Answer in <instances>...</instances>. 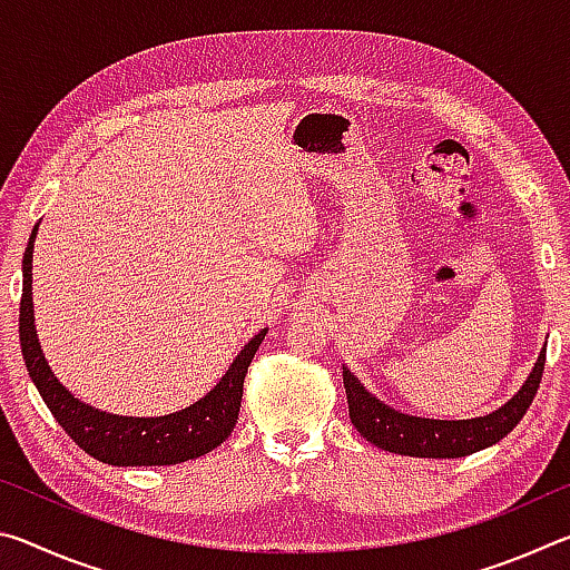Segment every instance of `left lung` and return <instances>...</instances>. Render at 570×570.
I'll return each instance as SVG.
<instances>
[{
  "mask_svg": "<svg viewBox=\"0 0 570 570\" xmlns=\"http://www.w3.org/2000/svg\"><path fill=\"white\" fill-rule=\"evenodd\" d=\"M546 364V346L538 354L533 372L523 387L510 397L503 407L472 420H430L412 417L397 412L390 404L374 397L362 387V382L344 366V390L350 402V420L366 442L394 455L410 458H465L503 440L515 424L523 420L530 402L540 387Z\"/></svg>",
  "mask_w": 570,
  "mask_h": 570,
  "instance_id": "1",
  "label": "left lung"
}]
</instances>
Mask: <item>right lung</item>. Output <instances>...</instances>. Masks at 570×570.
Here are the masks:
<instances>
[{
	"label": "right lung",
	"mask_w": 570,
	"mask_h": 570,
	"mask_svg": "<svg viewBox=\"0 0 570 570\" xmlns=\"http://www.w3.org/2000/svg\"><path fill=\"white\" fill-rule=\"evenodd\" d=\"M37 226L30 236L22 262V302H19V344L27 372L37 392L62 430L80 445L90 458L118 468L140 465H178L193 458L206 455L226 442L236 428L240 397H244V380L248 364L254 360L258 344L264 342L268 330L258 332L244 350L238 352L234 364L220 377V382L206 397L190 407L163 414V417H122L90 407L67 392L47 364L40 340L35 330L32 304V250Z\"/></svg>",
	"instance_id": "right-lung-1"
}]
</instances>
